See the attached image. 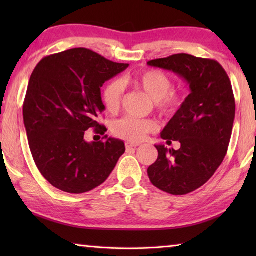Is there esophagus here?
<instances>
[{"instance_id": "1", "label": "esophagus", "mask_w": 256, "mask_h": 256, "mask_svg": "<svg viewBox=\"0 0 256 256\" xmlns=\"http://www.w3.org/2000/svg\"><path fill=\"white\" fill-rule=\"evenodd\" d=\"M125 146H126V150H132V149H136L138 144H125Z\"/></svg>"}]
</instances>
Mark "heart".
<instances>
[{"label":"heart","mask_w":256,"mask_h":256,"mask_svg":"<svg viewBox=\"0 0 256 256\" xmlns=\"http://www.w3.org/2000/svg\"><path fill=\"white\" fill-rule=\"evenodd\" d=\"M138 88L144 90L154 102L156 110L164 118H174L184 106L183 94L172 90V82L166 73L159 70H144L126 78ZM124 92L123 84L120 80H110L102 90V102L106 110L116 112L120 110ZM157 130V124L152 120H142L125 116L112 124V132L116 138L130 142L144 140L146 134Z\"/></svg>","instance_id":"b5f03b06"}]
</instances>
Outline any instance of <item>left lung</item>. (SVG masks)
I'll return each instance as SVG.
<instances>
[{"mask_svg":"<svg viewBox=\"0 0 256 256\" xmlns=\"http://www.w3.org/2000/svg\"><path fill=\"white\" fill-rule=\"evenodd\" d=\"M188 81L190 94L162 138L178 150L156 146L158 159L148 168L150 182L172 196H185L209 180L227 154L235 120V97L224 68L214 60L175 54L149 60Z\"/></svg>","mask_w":256,"mask_h":256,"instance_id":"left-lung-1","label":"left lung"}]
</instances>
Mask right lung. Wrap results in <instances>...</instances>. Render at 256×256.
<instances>
[{"label":"right lung","instance_id":"add662e5","mask_svg":"<svg viewBox=\"0 0 256 256\" xmlns=\"http://www.w3.org/2000/svg\"><path fill=\"white\" fill-rule=\"evenodd\" d=\"M128 66L80 47L46 56L34 68L24 122L34 164L54 188L89 192L108 178L125 152L123 141L88 144L84 134L89 128L102 136L107 131L97 122L105 110L100 88Z\"/></svg>","mask_w":256,"mask_h":256}]
</instances>
